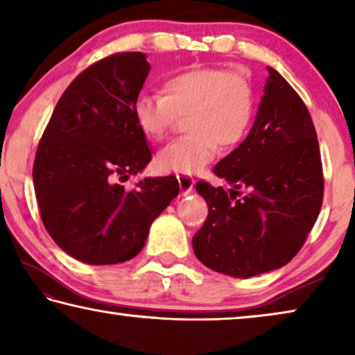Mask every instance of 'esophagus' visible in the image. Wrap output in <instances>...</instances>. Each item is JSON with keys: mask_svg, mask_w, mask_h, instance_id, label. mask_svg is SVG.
<instances>
[{"mask_svg": "<svg viewBox=\"0 0 355 355\" xmlns=\"http://www.w3.org/2000/svg\"><path fill=\"white\" fill-rule=\"evenodd\" d=\"M178 182H179V187H181L182 195H189L193 190L195 181H193L192 178L182 176V174H181V176H178Z\"/></svg>", "mask_w": 355, "mask_h": 355, "instance_id": "1", "label": "esophagus"}]
</instances>
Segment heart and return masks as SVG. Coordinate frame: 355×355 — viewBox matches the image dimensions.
Masks as SVG:
<instances>
[{
	"label": "heart",
	"mask_w": 355,
	"mask_h": 355,
	"mask_svg": "<svg viewBox=\"0 0 355 355\" xmlns=\"http://www.w3.org/2000/svg\"><path fill=\"white\" fill-rule=\"evenodd\" d=\"M254 89L243 75L214 67H193L169 75L163 94L141 92L132 116L147 139L165 137L178 115H185L187 136L174 139L157 153L160 171L195 174L224 148L235 147L254 116Z\"/></svg>",
	"instance_id": "b5f03b06"
}]
</instances>
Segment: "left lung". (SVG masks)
I'll list each match as a JSON object with an SVG mask.
<instances>
[{
    "label": "left lung",
    "instance_id": "1",
    "mask_svg": "<svg viewBox=\"0 0 355 355\" xmlns=\"http://www.w3.org/2000/svg\"><path fill=\"white\" fill-rule=\"evenodd\" d=\"M267 70L253 128L213 169L232 187L197 182L208 218L193 235V253L209 269L237 279L288 264L314 227L323 200L309 110L279 71Z\"/></svg>",
    "mask_w": 355,
    "mask_h": 355
}]
</instances>
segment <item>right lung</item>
Here are the masks:
<instances>
[{"label":"right lung","instance_id":"add662e5","mask_svg":"<svg viewBox=\"0 0 355 355\" xmlns=\"http://www.w3.org/2000/svg\"><path fill=\"white\" fill-rule=\"evenodd\" d=\"M148 71L142 53L92 64L65 89L38 144L33 186L41 220L67 254L86 264L135 258L179 193L173 176L146 178L132 190L116 182L152 160L132 116Z\"/></svg>","mask_w":355,"mask_h":355}]
</instances>
